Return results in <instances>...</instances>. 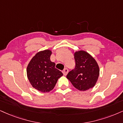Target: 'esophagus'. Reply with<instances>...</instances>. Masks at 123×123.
<instances>
[{"instance_id":"34e87169","label":"esophagus","mask_w":123,"mask_h":123,"mask_svg":"<svg viewBox=\"0 0 123 123\" xmlns=\"http://www.w3.org/2000/svg\"><path fill=\"white\" fill-rule=\"evenodd\" d=\"M68 72V69L67 68H64V69H63V75H64L66 76V75H67Z\"/></svg>"}]
</instances>
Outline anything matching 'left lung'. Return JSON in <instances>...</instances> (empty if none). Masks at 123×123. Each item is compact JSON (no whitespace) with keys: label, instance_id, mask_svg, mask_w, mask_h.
I'll return each instance as SVG.
<instances>
[{"label":"left lung","instance_id":"1","mask_svg":"<svg viewBox=\"0 0 123 123\" xmlns=\"http://www.w3.org/2000/svg\"><path fill=\"white\" fill-rule=\"evenodd\" d=\"M75 60V68L67 75L76 88L86 91L96 84L100 74L99 67L95 59L83 50L72 51Z\"/></svg>","mask_w":123,"mask_h":123}]
</instances>
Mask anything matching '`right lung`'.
Masks as SVG:
<instances>
[{"label": "right lung", "mask_w": 123, "mask_h": 123, "mask_svg": "<svg viewBox=\"0 0 123 123\" xmlns=\"http://www.w3.org/2000/svg\"><path fill=\"white\" fill-rule=\"evenodd\" d=\"M52 51L45 49L37 52L28 63L27 75L30 84L39 91L45 93L54 89L59 78L63 74L56 68L50 60Z\"/></svg>", "instance_id": "1"}]
</instances>
